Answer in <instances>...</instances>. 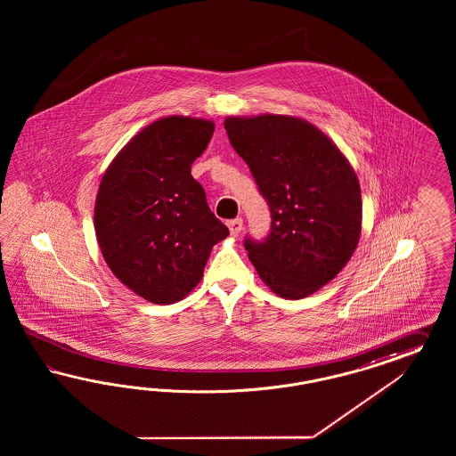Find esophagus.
<instances>
[{"label": "esophagus", "instance_id": "34e87169", "mask_svg": "<svg viewBox=\"0 0 456 456\" xmlns=\"http://www.w3.org/2000/svg\"><path fill=\"white\" fill-rule=\"evenodd\" d=\"M242 225H244L242 219H232V221L227 222V227H229V231H231V235H234V237L235 235L240 234Z\"/></svg>", "mask_w": 456, "mask_h": 456}]
</instances>
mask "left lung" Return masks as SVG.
<instances>
[{
    "instance_id": "8db88e82",
    "label": "left lung",
    "mask_w": 456,
    "mask_h": 456,
    "mask_svg": "<svg viewBox=\"0 0 456 456\" xmlns=\"http://www.w3.org/2000/svg\"><path fill=\"white\" fill-rule=\"evenodd\" d=\"M224 126L273 216L264 240L244 242L250 263L281 297L314 294L358 248L362 204L354 168L331 138L297 117H227Z\"/></svg>"
}]
</instances>
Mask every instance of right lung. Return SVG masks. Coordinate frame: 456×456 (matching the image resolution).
<instances>
[{"mask_svg":"<svg viewBox=\"0 0 456 456\" xmlns=\"http://www.w3.org/2000/svg\"><path fill=\"white\" fill-rule=\"evenodd\" d=\"M216 125L170 115L143 126L105 170L95 234L111 273L153 304H174L200 282L229 229L208 208L191 167Z\"/></svg>","mask_w":456,"mask_h":456,"instance_id":"obj_1","label":"right lung"}]
</instances>
